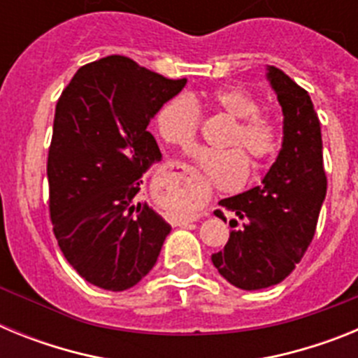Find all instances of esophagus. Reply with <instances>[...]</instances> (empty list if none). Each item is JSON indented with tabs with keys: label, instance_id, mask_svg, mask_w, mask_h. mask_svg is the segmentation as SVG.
I'll list each match as a JSON object with an SVG mask.
<instances>
[{
	"label": "esophagus",
	"instance_id": "obj_1",
	"mask_svg": "<svg viewBox=\"0 0 358 358\" xmlns=\"http://www.w3.org/2000/svg\"><path fill=\"white\" fill-rule=\"evenodd\" d=\"M188 222H192V220H181V222H179V226H185V224H188Z\"/></svg>",
	"mask_w": 358,
	"mask_h": 358
}]
</instances>
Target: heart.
Wrapping results in <instances>:
<instances>
[{
    "instance_id": "obj_1",
    "label": "heart",
    "mask_w": 358,
    "mask_h": 358,
    "mask_svg": "<svg viewBox=\"0 0 358 358\" xmlns=\"http://www.w3.org/2000/svg\"><path fill=\"white\" fill-rule=\"evenodd\" d=\"M206 100L211 109L235 120L224 138L222 147L236 148H204L194 152L192 161L206 173L213 185L235 188L242 185L249 172V163L241 151L251 157L255 170H262L280 148V129L274 120L258 113L260 106L255 96L242 87H218L208 93ZM199 122L201 113L197 102L189 94H177L159 107L154 118V127L161 140L169 145L189 148L195 143Z\"/></svg>"
}]
</instances>
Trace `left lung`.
I'll return each instance as SVG.
<instances>
[{
	"label": "left lung",
	"instance_id": "left-lung-1",
	"mask_svg": "<svg viewBox=\"0 0 358 358\" xmlns=\"http://www.w3.org/2000/svg\"><path fill=\"white\" fill-rule=\"evenodd\" d=\"M265 77L283 113L281 148L260 185L218 202L243 224L211 255L220 276L242 290L278 285L292 273L314 238L327 197L321 123L310 94L274 66ZM215 215L226 220L220 210Z\"/></svg>",
	"mask_w": 358,
	"mask_h": 358
}]
</instances>
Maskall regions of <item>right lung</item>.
<instances>
[{
    "mask_svg": "<svg viewBox=\"0 0 358 358\" xmlns=\"http://www.w3.org/2000/svg\"><path fill=\"white\" fill-rule=\"evenodd\" d=\"M185 85L109 55L82 66L57 102L50 215L62 255L91 285L122 292L156 265L172 226L138 202L141 177L163 157L147 127Z\"/></svg>",
    "mask_w": 358,
    "mask_h": 358,
    "instance_id": "1",
    "label": "right lung"
}]
</instances>
